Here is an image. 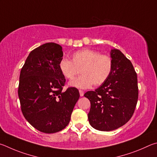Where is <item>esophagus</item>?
<instances>
[{"instance_id": "obj_1", "label": "esophagus", "mask_w": 157, "mask_h": 157, "mask_svg": "<svg viewBox=\"0 0 157 157\" xmlns=\"http://www.w3.org/2000/svg\"><path fill=\"white\" fill-rule=\"evenodd\" d=\"M79 94H80V96L81 97H83L84 95V92L83 91V90H79Z\"/></svg>"}]
</instances>
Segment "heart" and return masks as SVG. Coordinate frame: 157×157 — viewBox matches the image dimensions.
I'll return each mask as SVG.
<instances>
[{"instance_id":"obj_1","label":"heart","mask_w":157,"mask_h":157,"mask_svg":"<svg viewBox=\"0 0 157 157\" xmlns=\"http://www.w3.org/2000/svg\"><path fill=\"white\" fill-rule=\"evenodd\" d=\"M59 69L66 78L71 80L80 73L81 76L69 83V86L80 89L100 86L108 80L113 69L112 58L92 49H84L72 54V60L63 59Z\"/></svg>"}]
</instances>
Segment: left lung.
Here are the masks:
<instances>
[{
  "instance_id": "obj_1",
  "label": "left lung",
  "mask_w": 157,
  "mask_h": 157,
  "mask_svg": "<svg viewBox=\"0 0 157 157\" xmlns=\"http://www.w3.org/2000/svg\"><path fill=\"white\" fill-rule=\"evenodd\" d=\"M110 57L113 69L108 80L84 94L91 103L90 124L106 132L121 127L131 119L139 96L137 75L130 60L117 49H111Z\"/></svg>"
}]
</instances>
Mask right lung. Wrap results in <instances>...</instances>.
<instances>
[{"label": "right lung", "instance_id": "add662e5", "mask_svg": "<svg viewBox=\"0 0 157 157\" xmlns=\"http://www.w3.org/2000/svg\"><path fill=\"white\" fill-rule=\"evenodd\" d=\"M62 47L47 43L30 52L22 67L18 94L25 119L38 131L52 134L64 129L78 100L79 92L63 86L65 76L59 69Z\"/></svg>", "mask_w": 157, "mask_h": 157}]
</instances>
